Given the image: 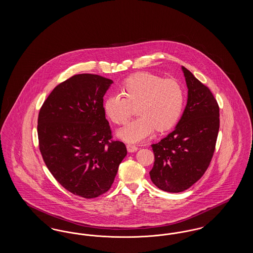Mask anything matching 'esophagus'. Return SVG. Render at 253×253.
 Masks as SVG:
<instances>
[{"label": "esophagus", "mask_w": 253, "mask_h": 253, "mask_svg": "<svg viewBox=\"0 0 253 253\" xmlns=\"http://www.w3.org/2000/svg\"><path fill=\"white\" fill-rule=\"evenodd\" d=\"M137 149H138V148H137L135 145L127 144V150H128L129 153H133V152L137 151Z\"/></svg>", "instance_id": "esophagus-1"}]
</instances>
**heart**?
Here are the masks:
<instances>
[{"label":"heart","instance_id":"b5f03b06","mask_svg":"<svg viewBox=\"0 0 253 253\" xmlns=\"http://www.w3.org/2000/svg\"><path fill=\"white\" fill-rule=\"evenodd\" d=\"M121 92L109 96L104 112L116 124L129 119L132 105L139 115L119 130L118 136L127 142H139L156 131L173 127L180 118L185 95L180 84L173 79L163 80L148 72L133 74L121 85Z\"/></svg>","mask_w":253,"mask_h":253}]
</instances>
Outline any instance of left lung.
<instances>
[{
  "label": "left lung",
  "instance_id": "left-lung-1",
  "mask_svg": "<svg viewBox=\"0 0 253 253\" xmlns=\"http://www.w3.org/2000/svg\"><path fill=\"white\" fill-rule=\"evenodd\" d=\"M188 99L174 130L152 145L151 180L158 189L180 193L199 180L213 156L219 131V106L211 90L182 66Z\"/></svg>",
  "mask_w": 253,
  "mask_h": 253
}]
</instances>
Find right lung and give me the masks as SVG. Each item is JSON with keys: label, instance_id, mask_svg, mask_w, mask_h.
Returning <instances> with one entry per match:
<instances>
[{"label": "right lung", "instance_id": "1", "mask_svg": "<svg viewBox=\"0 0 253 253\" xmlns=\"http://www.w3.org/2000/svg\"><path fill=\"white\" fill-rule=\"evenodd\" d=\"M112 84L98 75H75L54 88L39 113L45 165L63 188L84 198L106 193L127 155L105 119L103 96Z\"/></svg>", "mask_w": 253, "mask_h": 253}]
</instances>
